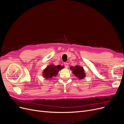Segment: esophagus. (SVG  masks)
Masks as SVG:
<instances>
[{
	"instance_id": "1",
	"label": "esophagus",
	"mask_w": 124,
	"mask_h": 124,
	"mask_svg": "<svg viewBox=\"0 0 124 124\" xmlns=\"http://www.w3.org/2000/svg\"><path fill=\"white\" fill-rule=\"evenodd\" d=\"M64 65H65V67H66V68H68V66H69L68 63H67V62H65V63H64Z\"/></svg>"
}]
</instances>
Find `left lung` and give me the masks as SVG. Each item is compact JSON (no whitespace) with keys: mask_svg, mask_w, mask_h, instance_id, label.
Listing matches in <instances>:
<instances>
[{"mask_svg":"<svg viewBox=\"0 0 124 124\" xmlns=\"http://www.w3.org/2000/svg\"><path fill=\"white\" fill-rule=\"evenodd\" d=\"M70 69L72 71V73L75 75V76H76L78 79H83L86 76L84 70L82 67L78 65L74 67L71 66Z\"/></svg>","mask_w":124,"mask_h":124,"instance_id":"1","label":"left lung"}]
</instances>
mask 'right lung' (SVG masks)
I'll list each match as a JSON object with an SVG mask.
<instances>
[{
  "label": "right lung",
  "instance_id": "1",
  "mask_svg": "<svg viewBox=\"0 0 124 124\" xmlns=\"http://www.w3.org/2000/svg\"><path fill=\"white\" fill-rule=\"evenodd\" d=\"M63 68V66L61 65L55 66L50 65L48 66L43 71V77L47 80H50L54 77H56L58 73V71Z\"/></svg>",
  "mask_w": 124,
  "mask_h": 124
}]
</instances>
